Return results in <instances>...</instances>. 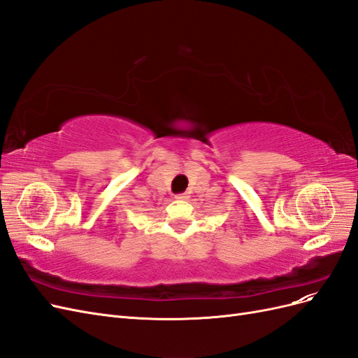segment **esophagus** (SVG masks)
Masks as SVG:
<instances>
[{"mask_svg": "<svg viewBox=\"0 0 358 358\" xmlns=\"http://www.w3.org/2000/svg\"><path fill=\"white\" fill-rule=\"evenodd\" d=\"M175 199L176 200H187L188 196H187V194H178V196H175Z\"/></svg>", "mask_w": 358, "mask_h": 358, "instance_id": "1", "label": "esophagus"}]
</instances>
